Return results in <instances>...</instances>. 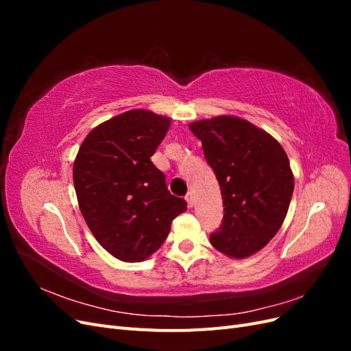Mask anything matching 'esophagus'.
<instances>
[{
	"mask_svg": "<svg viewBox=\"0 0 351 351\" xmlns=\"http://www.w3.org/2000/svg\"><path fill=\"white\" fill-rule=\"evenodd\" d=\"M186 200H187V205L192 208L193 205H195V199H193V193L192 192H189L187 195H186Z\"/></svg>",
	"mask_w": 351,
	"mask_h": 351,
	"instance_id": "1",
	"label": "esophagus"
}]
</instances>
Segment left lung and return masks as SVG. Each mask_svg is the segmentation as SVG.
Wrapping results in <instances>:
<instances>
[{
	"label": "left lung",
	"mask_w": 351,
	"mask_h": 351,
	"mask_svg": "<svg viewBox=\"0 0 351 351\" xmlns=\"http://www.w3.org/2000/svg\"><path fill=\"white\" fill-rule=\"evenodd\" d=\"M202 142L221 187L224 217L210 244L244 259L268 244L282 226L294 190L290 161L267 132L231 115L189 125Z\"/></svg>",
	"instance_id": "obj_1"
}]
</instances>
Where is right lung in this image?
I'll list each match as a JSON object with an SVG mask.
<instances>
[{
  "mask_svg": "<svg viewBox=\"0 0 351 351\" xmlns=\"http://www.w3.org/2000/svg\"><path fill=\"white\" fill-rule=\"evenodd\" d=\"M168 127L169 119L151 111L123 112L95 127L74 161L82 215L101 246L120 261L149 258L187 209L151 161Z\"/></svg>",
  "mask_w": 351,
  "mask_h": 351,
  "instance_id": "add662e5",
  "label": "right lung"
}]
</instances>
